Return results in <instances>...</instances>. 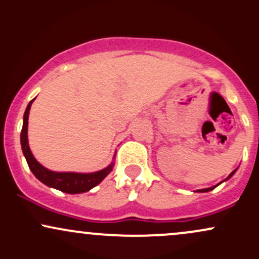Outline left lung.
<instances>
[{
  "label": "left lung",
  "instance_id": "8db88e82",
  "mask_svg": "<svg viewBox=\"0 0 259 259\" xmlns=\"http://www.w3.org/2000/svg\"><path fill=\"white\" fill-rule=\"evenodd\" d=\"M236 170H237V168H235V170H234V171H232V172L230 174V175H229L228 177H226V179H225V180H224V181H226V180H229V179H230V177H231L232 175H234V174H235V172H236ZM220 184H222V182H220ZM220 184H218L217 186H219ZM217 186H213V187H209V188H204V190H198V191H196V192H209V191L214 190V188H215V187H217Z\"/></svg>",
  "mask_w": 259,
  "mask_h": 259
}]
</instances>
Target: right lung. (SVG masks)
<instances>
[{
  "label": "right lung",
  "mask_w": 259,
  "mask_h": 259,
  "mask_svg": "<svg viewBox=\"0 0 259 259\" xmlns=\"http://www.w3.org/2000/svg\"><path fill=\"white\" fill-rule=\"evenodd\" d=\"M28 104L27 110L24 112V117H23V128L20 132V144H22V150L24 154L25 159H27L28 166L34 174L39 181H41L44 185L49 186V187L56 188L65 193H83L88 192L93 187L100 184L105 177L111 172L112 167H114V162L109 165V166L103 168V170L97 171V172L91 174H78V172H56V171H51L49 168L44 167L39 161L34 158L33 153H31L30 148L28 144V118H29V110H30L31 103Z\"/></svg>",
  "instance_id": "add662e5"
}]
</instances>
